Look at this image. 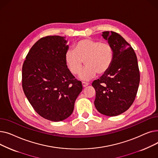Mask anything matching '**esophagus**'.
I'll return each mask as SVG.
<instances>
[{"label": "esophagus", "instance_id": "1", "mask_svg": "<svg viewBox=\"0 0 158 158\" xmlns=\"http://www.w3.org/2000/svg\"><path fill=\"white\" fill-rule=\"evenodd\" d=\"M82 85L83 87H86L88 85H89V83L88 82H82Z\"/></svg>", "mask_w": 158, "mask_h": 158}]
</instances>
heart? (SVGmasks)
Wrapping results in <instances>:
<instances>
[{
	"mask_svg": "<svg viewBox=\"0 0 158 158\" xmlns=\"http://www.w3.org/2000/svg\"><path fill=\"white\" fill-rule=\"evenodd\" d=\"M113 50L107 42L92 39H82L74 45L73 51L69 50L64 60L70 72L79 74L85 61L86 67L80 74V79L88 81L98 75L106 73L110 69L113 60Z\"/></svg>",
	"mask_w": 158,
	"mask_h": 158,
	"instance_id": "obj_1",
	"label": "heart"
}]
</instances>
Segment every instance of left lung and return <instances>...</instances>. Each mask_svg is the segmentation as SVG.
<instances>
[{"mask_svg":"<svg viewBox=\"0 0 158 158\" xmlns=\"http://www.w3.org/2000/svg\"><path fill=\"white\" fill-rule=\"evenodd\" d=\"M113 50L110 69L93 82L97 111L113 117L127 111L135 101L139 83V70L134 49L122 36L113 31L102 35Z\"/></svg>","mask_w":158,"mask_h":158,"instance_id":"8db88e82","label":"left lung"}]
</instances>
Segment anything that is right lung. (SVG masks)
<instances>
[{"label":"right lung","mask_w":158,"mask_h":158,"mask_svg":"<svg viewBox=\"0 0 158 158\" xmlns=\"http://www.w3.org/2000/svg\"><path fill=\"white\" fill-rule=\"evenodd\" d=\"M64 37L47 36L34 44L22 66V88L35 111L47 120L62 121L72 114L81 82L66 64Z\"/></svg>","instance_id":"right-lung-1"}]
</instances>
